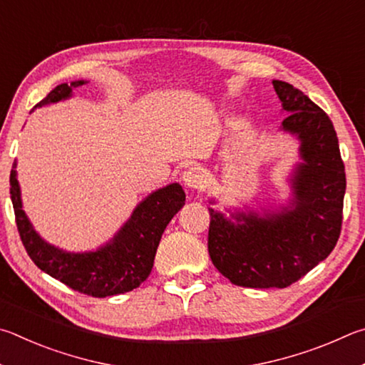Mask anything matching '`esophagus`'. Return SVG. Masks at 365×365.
Segmentation results:
<instances>
[{"label":"esophagus","mask_w":365,"mask_h":365,"mask_svg":"<svg viewBox=\"0 0 365 365\" xmlns=\"http://www.w3.org/2000/svg\"><path fill=\"white\" fill-rule=\"evenodd\" d=\"M184 186L190 190H202L207 186V175L200 166H192L182 173Z\"/></svg>","instance_id":"obj_1"}]
</instances>
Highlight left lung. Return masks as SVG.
Returning <instances> with one entry per match:
<instances>
[{"label": "left lung", "mask_w": 365, "mask_h": 365, "mask_svg": "<svg viewBox=\"0 0 365 365\" xmlns=\"http://www.w3.org/2000/svg\"><path fill=\"white\" fill-rule=\"evenodd\" d=\"M272 86L289 113L279 130L299 143L287 178L290 199L227 210L229 216L208 208L210 258L234 285L248 289H285L306 276L335 248L343 220L346 176L329 115L290 83L272 80Z\"/></svg>", "instance_id": "8db88e82"}]
</instances>
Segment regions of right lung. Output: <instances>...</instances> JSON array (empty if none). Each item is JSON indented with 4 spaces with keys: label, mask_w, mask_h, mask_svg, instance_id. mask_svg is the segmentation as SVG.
Returning a JSON list of instances; mask_svg holds the SVG:
<instances>
[{
    "label": "right lung",
    "mask_w": 365,
    "mask_h": 365,
    "mask_svg": "<svg viewBox=\"0 0 365 365\" xmlns=\"http://www.w3.org/2000/svg\"><path fill=\"white\" fill-rule=\"evenodd\" d=\"M86 83V80L62 83L38 102L35 108L70 99L73 89ZM16 166L17 162L12 165L9 178L11 200L29 257L51 277L96 298L131 292L149 277L162 234L186 203L181 184H168L139 202L125 225L104 245L89 252H67L44 240L25 215Z\"/></svg>",
    "instance_id": "right-lung-1"
}]
</instances>
